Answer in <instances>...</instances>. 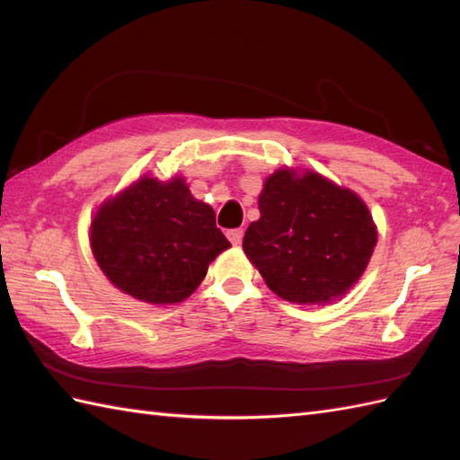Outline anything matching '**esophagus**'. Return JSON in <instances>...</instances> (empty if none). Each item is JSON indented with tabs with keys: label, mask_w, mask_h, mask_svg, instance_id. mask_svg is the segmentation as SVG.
Returning <instances> with one entry per match:
<instances>
[{
	"label": "esophagus",
	"mask_w": 460,
	"mask_h": 460,
	"mask_svg": "<svg viewBox=\"0 0 460 460\" xmlns=\"http://www.w3.org/2000/svg\"><path fill=\"white\" fill-rule=\"evenodd\" d=\"M227 237H229V241L233 243V245H241L243 229H231V231H227Z\"/></svg>",
	"instance_id": "1"
}]
</instances>
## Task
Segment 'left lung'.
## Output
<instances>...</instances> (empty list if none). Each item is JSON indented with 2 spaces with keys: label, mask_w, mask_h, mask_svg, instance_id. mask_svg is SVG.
<instances>
[{
  "label": "left lung",
  "mask_w": 460,
  "mask_h": 460,
  "mask_svg": "<svg viewBox=\"0 0 460 460\" xmlns=\"http://www.w3.org/2000/svg\"><path fill=\"white\" fill-rule=\"evenodd\" d=\"M261 219L243 237V251L267 287L288 302L324 305L366 270L377 233L354 191L308 172L279 170L259 198Z\"/></svg>",
  "instance_id": "obj_1"
}]
</instances>
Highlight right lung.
<instances>
[{
    "mask_svg": "<svg viewBox=\"0 0 460 460\" xmlns=\"http://www.w3.org/2000/svg\"><path fill=\"white\" fill-rule=\"evenodd\" d=\"M91 245L104 275L126 295L173 305L199 287L231 243L183 180L162 183L146 175L94 215Z\"/></svg>",
    "mask_w": 460,
    "mask_h": 460,
    "instance_id": "obj_1",
    "label": "right lung"
}]
</instances>
